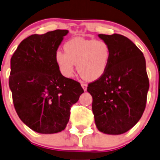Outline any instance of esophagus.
<instances>
[{
    "label": "esophagus",
    "instance_id": "esophagus-1",
    "mask_svg": "<svg viewBox=\"0 0 160 160\" xmlns=\"http://www.w3.org/2000/svg\"><path fill=\"white\" fill-rule=\"evenodd\" d=\"M81 86L82 88H83V89L84 90V91H87V88H88V84L85 83H81Z\"/></svg>",
    "mask_w": 160,
    "mask_h": 160
}]
</instances>
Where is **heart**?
Returning <instances> with one entry per match:
<instances>
[{"instance_id": "obj_1", "label": "heart", "mask_w": 160, "mask_h": 160, "mask_svg": "<svg viewBox=\"0 0 160 160\" xmlns=\"http://www.w3.org/2000/svg\"><path fill=\"white\" fill-rule=\"evenodd\" d=\"M65 53L57 51L55 59L65 77H72L74 65L86 80H95L105 72L111 58V48L102 40L82 37L69 40L64 44Z\"/></svg>"}]
</instances>
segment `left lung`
I'll list each match as a JSON object with an SVG mask.
<instances>
[{"mask_svg": "<svg viewBox=\"0 0 160 160\" xmlns=\"http://www.w3.org/2000/svg\"><path fill=\"white\" fill-rule=\"evenodd\" d=\"M111 48L105 73L88 84L98 129L105 134H121L142 117L147 102L149 80L145 58L140 49L120 34H99Z\"/></svg>", "mask_w": 160, "mask_h": 160, "instance_id": "left-lung-1", "label": "left lung"}]
</instances>
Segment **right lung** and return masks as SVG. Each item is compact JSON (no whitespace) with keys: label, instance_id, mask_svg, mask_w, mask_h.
Instances as JSON below:
<instances>
[{"label":"right lung","instance_id":"obj_1","mask_svg":"<svg viewBox=\"0 0 160 160\" xmlns=\"http://www.w3.org/2000/svg\"><path fill=\"white\" fill-rule=\"evenodd\" d=\"M68 30L56 29L24 39L11 58L9 87L18 117L32 131L54 134L69 122L71 107L83 89L62 75L55 55Z\"/></svg>","mask_w":160,"mask_h":160}]
</instances>
